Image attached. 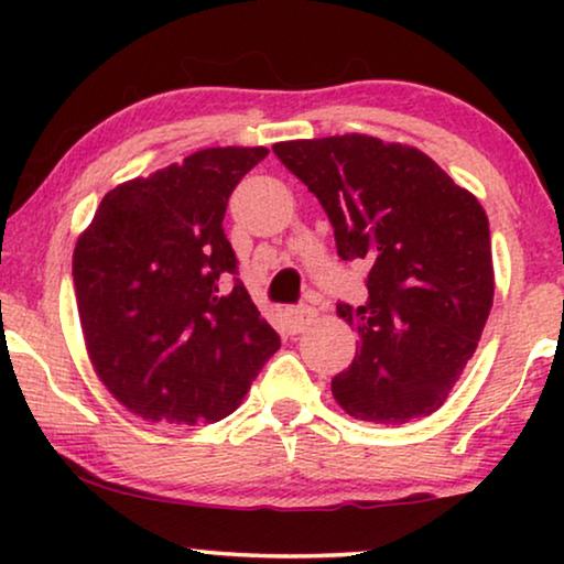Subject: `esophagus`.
<instances>
[{
  "instance_id": "34e87169",
  "label": "esophagus",
  "mask_w": 564,
  "mask_h": 564,
  "mask_svg": "<svg viewBox=\"0 0 564 564\" xmlns=\"http://www.w3.org/2000/svg\"><path fill=\"white\" fill-rule=\"evenodd\" d=\"M284 315H288L290 330H303L315 318V311L311 305H290L284 307Z\"/></svg>"
}]
</instances>
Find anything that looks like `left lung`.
Returning a JSON list of instances; mask_svg holds the SVG:
<instances>
[{
  "mask_svg": "<svg viewBox=\"0 0 564 564\" xmlns=\"http://www.w3.org/2000/svg\"><path fill=\"white\" fill-rule=\"evenodd\" d=\"M318 197L344 261L367 264V303H338L359 354L330 380L359 421L405 423L442 408L492 307L482 205L411 145L330 135L272 145Z\"/></svg>",
  "mask_w": 564,
  "mask_h": 564,
  "instance_id": "8db88e82",
  "label": "left lung"
}]
</instances>
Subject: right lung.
<instances>
[{
  "label": "right lung",
  "instance_id": "1",
  "mask_svg": "<svg viewBox=\"0 0 564 564\" xmlns=\"http://www.w3.org/2000/svg\"><path fill=\"white\" fill-rule=\"evenodd\" d=\"M267 153L205 149L120 184L76 243V307L91 365L141 419H226L280 349L223 230L228 197Z\"/></svg>",
  "mask_w": 564,
  "mask_h": 564
}]
</instances>
